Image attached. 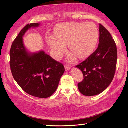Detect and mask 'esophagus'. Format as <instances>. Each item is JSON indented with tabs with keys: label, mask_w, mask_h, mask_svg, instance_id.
I'll list each match as a JSON object with an SVG mask.
<instances>
[{
	"label": "esophagus",
	"mask_w": 128,
	"mask_h": 128,
	"mask_svg": "<svg viewBox=\"0 0 128 128\" xmlns=\"http://www.w3.org/2000/svg\"><path fill=\"white\" fill-rule=\"evenodd\" d=\"M65 69H66V70H69L70 68H71V66H69V65H65Z\"/></svg>",
	"instance_id": "esophagus-1"
}]
</instances>
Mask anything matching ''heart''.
Here are the masks:
<instances>
[{
  "label": "heart",
  "mask_w": 128,
  "mask_h": 128,
  "mask_svg": "<svg viewBox=\"0 0 128 128\" xmlns=\"http://www.w3.org/2000/svg\"><path fill=\"white\" fill-rule=\"evenodd\" d=\"M54 35L46 37V41L54 58L60 59L67 50L66 44L72 53L69 58H84L92 53L98 40V30L92 22H65L57 25Z\"/></svg>",
  "instance_id": "1"
}]
</instances>
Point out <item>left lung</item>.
I'll return each mask as SVG.
<instances>
[{"instance_id": "1", "label": "left lung", "mask_w": 128, "mask_h": 128, "mask_svg": "<svg viewBox=\"0 0 128 128\" xmlns=\"http://www.w3.org/2000/svg\"><path fill=\"white\" fill-rule=\"evenodd\" d=\"M100 41L97 49L76 68L82 72L84 78L78 84V90L86 96L97 95L104 91L114 76L117 49L110 34L100 24Z\"/></svg>"}]
</instances>
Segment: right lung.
<instances>
[{
  "label": "right lung",
  "mask_w": 128,
  "mask_h": 128,
  "mask_svg": "<svg viewBox=\"0 0 128 128\" xmlns=\"http://www.w3.org/2000/svg\"><path fill=\"white\" fill-rule=\"evenodd\" d=\"M40 25L39 23L28 24L20 31L11 47L10 65L14 78L24 91L46 98L56 91L65 69L43 50L31 53L24 46V34L29 29Z\"/></svg>",
  "instance_id": "add662e5"
}]
</instances>
